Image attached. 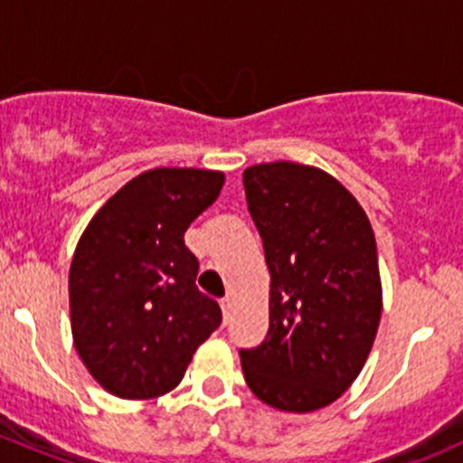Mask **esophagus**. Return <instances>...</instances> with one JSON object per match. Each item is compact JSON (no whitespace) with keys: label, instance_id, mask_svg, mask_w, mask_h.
<instances>
[{"label":"esophagus","instance_id":"1","mask_svg":"<svg viewBox=\"0 0 463 463\" xmlns=\"http://www.w3.org/2000/svg\"><path fill=\"white\" fill-rule=\"evenodd\" d=\"M222 310H223V322H231V313H232V301L231 299H222Z\"/></svg>","mask_w":463,"mask_h":463}]
</instances>
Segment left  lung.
I'll return each mask as SVG.
<instances>
[{"instance_id":"obj_1","label":"left lung","mask_w":463,"mask_h":463,"mask_svg":"<svg viewBox=\"0 0 463 463\" xmlns=\"http://www.w3.org/2000/svg\"><path fill=\"white\" fill-rule=\"evenodd\" d=\"M246 205L269 269V331L240 349L253 395L308 413L338 400L365 365L379 317L377 241L368 214L329 173L295 162L244 171Z\"/></svg>"}]
</instances>
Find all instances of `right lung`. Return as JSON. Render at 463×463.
Listing matches in <instances>:
<instances>
[{
    "mask_svg": "<svg viewBox=\"0 0 463 463\" xmlns=\"http://www.w3.org/2000/svg\"><path fill=\"white\" fill-rule=\"evenodd\" d=\"M223 173L153 168L114 194L86 226L68 279L75 349L111 395L173 391L222 308L196 288L184 232L217 201Z\"/></svg>",
    "mask_w": 463,
    "mask_h": 463,
    "instance_id": "obj_1",
    "label": "right lung"
}]
</instances>
